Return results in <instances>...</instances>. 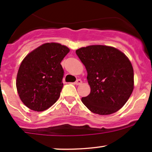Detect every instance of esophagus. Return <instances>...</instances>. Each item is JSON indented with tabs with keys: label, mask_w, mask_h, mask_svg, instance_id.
<instances>
[{
	"label": "esophagus",
	"mask_w": 152,
	"mask_h": 152,
	"mask_svg": "<svg viewBox=\"0 0 152 152\" xmlns=\"http://www.w3.org/2000/svg\"><path fill=\"white\" fill-rule=\"evenodd\" d=\"M75 85H77V86L80 85V84H82V80H80V79L77 80L75 81Z\"/></svg>",
	"instance_id": "obj_1"
}]
</instances>
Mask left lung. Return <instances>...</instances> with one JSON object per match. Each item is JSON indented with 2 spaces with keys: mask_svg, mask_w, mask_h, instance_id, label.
<instances>
[{
  "mask_svg": "<svg viewBox=\"0 0 152 152\" xmlns=\"http://www.w3.org/2000/svg\"><path fill=\"white\" fill-rule=\"evenodd\" d=\"M88 73L90 94L83 97L89 110L109 115L121 108L134 88L132 64L119 50L106 45H90L77 50Z\"/></svg>",
  "mask_w": 152,
  "mask_h": 152,
  "instance_id": "8db88e82",
  "label": "left lung"
}]
</instances>
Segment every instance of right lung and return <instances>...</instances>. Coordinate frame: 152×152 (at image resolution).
<instances>
[{
	"label": "right lung",
	"instance_id": "add662e5",
	"mask_svg": "<svg viewBox=\"0 0 152 152\" xmlns=\"http://www.w3.org/2000/svg\"><path fill=\"white\" fill-rule=\"evenodd\" d=\"M69 52L59 43H45L28 53L22 61L16 80L18 93L31 110L44 111L60 96L64 69L61 62Z\"/></svg>",
	"mask_w": 152,
	"mask_h": 152
}]
</instances>
